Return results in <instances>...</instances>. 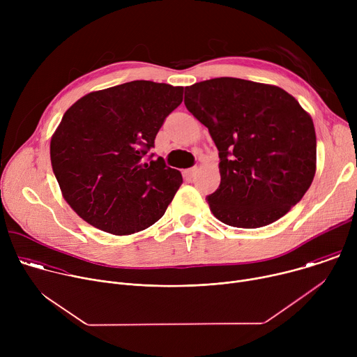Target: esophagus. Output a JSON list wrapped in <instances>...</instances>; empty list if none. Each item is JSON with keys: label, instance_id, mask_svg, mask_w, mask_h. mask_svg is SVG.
Wrapping results in <instances>:
<instances>
[{"label": "esophagus", "instance_id": "obj_1", "mask_svg": "<svg viewBox=\"0 0 357 357\" xmlns=\"http://www.w3.org/2000/svg\"><path fill=\"white\" fill-rule=\"evenodd\" d=\"M196 172H197V168L196 167H193V168H189V169H186V175L188 176H195L196 175Z\"/></svg>", "mask_w": 357, "mask_h": 357}]
</instances>
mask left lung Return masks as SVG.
<instances>
[{"label": "left lung", "mask_w": 357, "mask_h": 357, "mask_svg": "<svg viewBox=\"0 0 357 357\" xmlns=\"http://www.w3.org/2000/svg\"><path fill=\"white\" fill-rule=\"evenodd\" d=\"M185 106L219 149L220 185L206 199L225 225L267 226L310 189L317 171L315 127L281 87L218 77L185 87Z\"/></svg>", "instance_id": "obj_1"}]
</instances>
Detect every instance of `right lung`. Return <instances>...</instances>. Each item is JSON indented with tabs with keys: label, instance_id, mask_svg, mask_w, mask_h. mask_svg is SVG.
Segmentation results:
<instances>
[{
	"label": "right lung",
	"instance_id": "right-lung-1",
	"mask_svg": "<svg viewBox=\"0 0 357 357\" xmlns=\"http://www.w3.org/2000/svg\"><path fill=\"white\" fill-rule=\"evenodd\" d=\"M183 87L134 80L91 91L63 114L50 162L69 206L89 225L126 236L160 220L182 183L162 158L145 162Z\"/></svg>",
	"mask_w": 357,
	"mask_h": 357
}]
</instances>
